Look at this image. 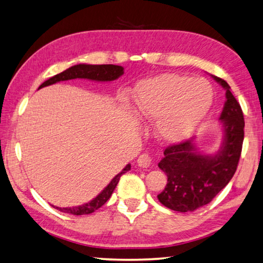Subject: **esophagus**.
<instances>
[{
	"mask_svg": "<svg viewBox=\"0 0 263 263\" xmlns=\"http://www.w3.org/2000/svg\"><path fill=\"white\" fill-rule=\"evenodd\" d=\"M137 163L140 166V168H148V166H149L152 163L151 156L148 155L147 153H144V154H141L139 157H138Z\"/></svg>",
	"mask_w": 263,
	"mask_h": 263,
	"instance_id": "1",
	"label": "esophagus"
}]
</instances>
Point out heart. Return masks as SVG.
I'll return each instance as SVG.
<instances>
[{
    "label": "heart",
    "mask_w": 263,
    "mask_h": 263,
    "mask_svg": "<svg viewBox=\"0 0 263 263\" xmlns=\"http://www.w3.org/2000/svg\"><path fill=\"white\" fill-rule=\"evenodd\" d=\"M213 88L206 79L163 73L142 80L133 89V104L140 119L155 122V135L166 144L189 138L206 117Z\"/></svg>",
    "instance_id": "1"
}]
</instances>
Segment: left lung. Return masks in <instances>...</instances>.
<instances>
[{
  "label": "left lung",
  "instance_id": "1",
  "mask_svg": "<svg viewBox=\"0 0 263 263\" xmlns=\"http://www.w3.org/2000/svg\"><path fill=\"white\" fill-rule=\"evenodd\" d=\"M213 78L226 89L227 97L219 117L224 128L221 149L215 155L200 154L193 139H189L166 147L159 163L168 183L157 199L176 212H194L211 202L231 180L239 162L244 141V115L226 80L216 76Z\"/></svg>",
  "mask_w": 263,
  "mask_h": 263
}]
</instances>
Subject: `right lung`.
<instances>
[{
  "mask_svg": "<svg viewBox=\"0 0 263 263\" xmlns=\"http://www.w3.org/2000/svg\"><path fill=\"white\" fill-rule=\"evenodd\" d=\"M124 73V68L119 65H112V64H102V65H92V64H77L69 68L68 70L63 71L59 74L54 76V77L46 80L44 84L40 85L39 88L46 87L52 84H56L59 82H64V80L76 79V78H84V79H90V80H97V82H112L117 78L121 77ZM131 169V164H127L121 173L117 176H115L111 179L106 189H104L101 193H100L97 198H94L92 201H89L82 206L77 207H69V208H60L52 206L59 211L66 213V214H72V215H86L90 214L97 211L100 207H102L106 203L109 198L111 197L114 190L118 184L119 178L123 174L127 173Z\"/></svg>",
  "mask_w": 263,
  "mask_h": 263,
  "instance_id": "add662e5",
  "label": "right lung"
}]
</instances>
